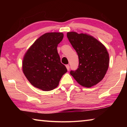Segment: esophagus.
Masks as SVG:
<instances>
[{"label":"esophagus","instance_id":"1","mask_svg":"<svg viewBox=\"0 0 127 127\" xmlns=\"http://www.w3.org/2000/svg\"><path fill=\"white\" fill-rule=\"evenodd\" d=\"M65 66H66V69H67L68 70H69V65L68 64H67V65H66Z\"/></svg>","mask_w":127,"mask_h":127}]
</instances>
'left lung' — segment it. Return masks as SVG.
Listing matches in <instances>:
<instances>
[{"label": "left lung", "instance_id": "left-lung-1", "mask_svg": "<svg viewBox=\"0 0 127 127\" xmlns=\"http://www.w3.org/2000/svg\"><path fill=\"white\" fill-rule=\"evenodd\" d=\"M70 44L78 56L79 65L70 72L79 85L85 87L96 85L104 78L109 68V55L101 42L87 33L69 32Z\"/></svg>", "mask_w": 127, "mask_h": 127}]
</instances>
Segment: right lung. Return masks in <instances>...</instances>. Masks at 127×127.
Instances as JSON below:
<instances>
[{
    "label": "right lung",
    "mask_w": 127,
    "mask_h": 127,
    "mask_svg": "<svg viewBox=\"0 0 127 127\" xmlns=\"http://www.w3.org/2000/svg\"><path fill=\"white\" fill-rule=\"evenodd\" d=\"M64 37L62 32H49L41 36L26 52L22 70L30 83L42 91L55 89L67 72L61 62L57 46Z\"/></svg>",
    "instance_id": "1"
}]
</instances>
